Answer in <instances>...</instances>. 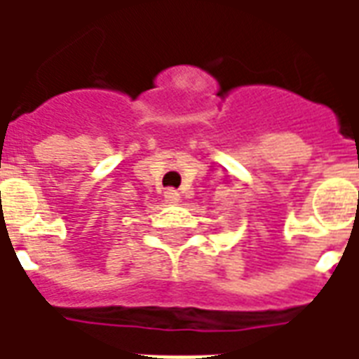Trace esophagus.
<instances>
[{
	"label": "esophagus",
	"instance_id": "esophagus-1",
	"mask_svg": "<svg viewBox=\"0 0 359 359\" xmlns=\"http://www.w3.org/2000/svg\"><path fill=\"white\" fill-rule=\"evenodd\" d=\"M180 200V194L175 190V188H169V190H165V202L169 203H177Z\"/></svg>",
	"mask_w": 359,
	"mask_h": 359
}]
</instances>
